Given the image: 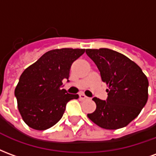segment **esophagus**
Wrapping results in <instances>:
<instances>
[{"instance_id": "obj_1", "label": "esophagus", "mask_w": 156, "mask_h": 156, "mask_svg": "<svg viewBox=\"0 0 156 156\" xmlns=\"http://www.w3.org/2000/svg\"><path fill=\"white\" fill-rule=\"evenodd\" d=\"M79 98L81 99V100H86V99H88V98L87 96H85L83 94H79Z\"/></svg>"}]
</instances>
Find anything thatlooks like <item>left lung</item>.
<instances>
[{
	"instance_id": "left-lung-1",
	"label": "left lung",
	"mask_w": 156,
	"mask_h": 156,
	"mask_svg": "<svg viewBox=\"0 0 156 156\" xmlns=\"http://www.w3.org/2000/svg\"><path fill=\"white\" fill-rule=\"evenodd\" d=\"M86 53L98 68L102 81L108 89V98H94V113L88 117L99 127L117 129L134 120L146 105L149 82L135 62L108 48L86 49Z\"/></svg>"
}]
</instances>
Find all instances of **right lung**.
<instances>
[{"label":"right lung","mask_w":156,"mask_h":156,"mask_svg":"<svg viewBox=\"0 0 156 156\" xmlns=\"http://www.w3.org/2000/svg\"><path fill=\"white\" fill-rule=\"evenodd\" d=\"M84 51L78 48L51 50L22 73L15 96L22 119L29 127L37 130L51 128L61 119L68 102L78 98L62 85L69 78L73 62Z\"/></svg>","instance_id":"1"}]
</instances>
